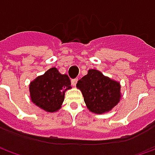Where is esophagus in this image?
Here are the masks:
<instances>
[{
  "label": "esophagus",
  "instance_id": "1",
  "mask_svg": "<svg viewBox=\"0 0 155 155\" xmlns=\"http://www.w3.org/2000/svg\"><path fill=\"white\" fill-rule=\"evenodd\" d=\"M77 81H78V79H73L72 81H71V84L73 86H75L76 84H77Z\"/></svg>",
  "mask_w": 155,
  "mask_h": 155
}]
</instances>
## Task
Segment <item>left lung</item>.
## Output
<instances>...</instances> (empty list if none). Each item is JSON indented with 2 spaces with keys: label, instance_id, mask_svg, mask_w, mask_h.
Masks as SVG:
<instances>
[{
  "label": "left lung",
  "instance_id": "obj_1",
  "mask_svg": "<svg viewBox=\"0 0 155 155\" xmlns=\"http://www.w3.org/2000/svg\"><path fill=\"white\" fill-rule=\"evenodd\" d=\"M76 87L83 94L87 109L94 114L110 111L121 99L120 82L94 69L88 71L87 74L78 81Z\"/></svg>",
  "mask_w": 155,
  "mask_h": 155
}]
</instances>
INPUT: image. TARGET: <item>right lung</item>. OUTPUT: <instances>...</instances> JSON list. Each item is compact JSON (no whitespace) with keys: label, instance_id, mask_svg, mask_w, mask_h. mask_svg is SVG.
Masks as SVG:
<instances>
[{"label":"right lung","instance_id":"add662e5","mask_svg":"<svg viewBox=\"0 0 155 155\" xmlns=\"http://www.w3.org/2000/svg\"><path fill=\"white\" fill-rule=\"evenodd\" d=\"M71 84L67 74H61L55 67L51 68L30 83V97L40 109L54 113L61 108L65 91L71 89Z\"/></svg>","mask_w":155,"mask_h":155}]
</instances>
